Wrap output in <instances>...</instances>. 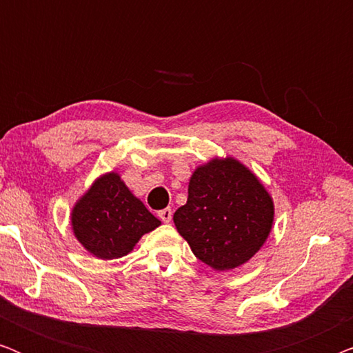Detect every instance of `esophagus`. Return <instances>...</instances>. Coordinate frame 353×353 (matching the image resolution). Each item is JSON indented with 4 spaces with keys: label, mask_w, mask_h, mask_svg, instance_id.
<instances>
[{
    "label": "esophagus",
    "mask_w": 353,
    "mask_h": 353,
    "mask_svg": "<svg viewBox=\"0 0 353 353\" xmlns=\"http://www.w3.org/2000/svg\"><path fill=\"white\" fill-rule=\"evenodd\" d=\"M172 215H173V212L170 207H167V209H162L161 212H159V219H161L163 223H170Z\"/></svg>",
    "instance_id": "esophagus-1"
}]
</instances>
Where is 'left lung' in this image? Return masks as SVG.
Returning <instances> with one entry per match:
<instances>
[{"label": "left lung", "instance_id": "1", "mask_svg": "<svg viewBox=\"0 0 353 353\" xmlns=\"http://www.w3.org/2000/svg\"><path fill=\"white\" fill-rule=\"evenodd\" d=\"M273 197L234 157H214L192 172L188 201L173 214L192 254L216 272L249 262L268 239Z\"/></svg>", "mask_w": 353, "mask_h": 353}]
</instances>
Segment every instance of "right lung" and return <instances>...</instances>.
Masks as SVG:
<instances>
[{
  "instance_id": "right-lung-1",
  "label": "right lung",
  "mask_w": 353,
  "mask_h": 353,
  "mask_svg": "<svg viewBox=\"0 0 353 353\" xmlns=\"http://www.w3.org/2000/svg\"><path fill=\"white\" fill-rule=\"evenodd\" d=\"M70 223L77 241L91 255L112 260L132 252L161 220L128 190L117 172H108L75 202Z\"/></svg>"
}]
</instances>
